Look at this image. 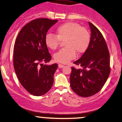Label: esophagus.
Wrapping results in <instances>:
<instances>
[{"instance_id": "34e87169", "label": "esophagus", "mask_w": 122, "mask_h": 122, "mask_svg": "<svg viewBox=\"0 0 122 122\" xmlns=\"http://www.w3.org/2000/svg\"><path fill=\"white\" fill-rule=\"evenodd\" d=\"M64 66V65H62V64H58V67L60 68H63Z\"/></svg>"}]
</instances>
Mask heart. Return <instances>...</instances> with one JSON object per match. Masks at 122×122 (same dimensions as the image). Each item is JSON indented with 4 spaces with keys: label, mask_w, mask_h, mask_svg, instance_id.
I'll use <instances>...</instances> for the list:
<instances>
[{
    "label": "heart",
    "mask_w": 122,
    "mask_h": 122,
    "mask_svg": "<svg viewBox=\"0 0 122 122\" xmlns=\"http://www.w3.org/2000/svg\"><path fill=\"white\" fill-rule=\"evenodd\" d=\"M65 48L55 54L57 62L66 64L76 57V51L81 54L88 49L91 42V34L88 30L75 22H66L61 24L56 29V35L48 33L45 37L46 46L55 50L60 40H65Z\"/></svg>",
    "instance_id": "heart-1"
}]
</instances>
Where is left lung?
<instances>
[{
    "mask_svg": "<svg viewBox=\"0 0 122 122\" xmlns=\"http://www.w3.org/2000/svg\"><path fill=\"white\" fill-rule=\"evenodd\" d=\"M91 42L88 49L75 64L82 69L72 67L70 85L73 91L82 97H89L99 91L109 76V52L103 36L91 23Z\"/></svg>",
    "mask_w": 122,
    "mask_h": 122,
    "instance_id": "1",
    "label": "left lung"
}]
</instances>
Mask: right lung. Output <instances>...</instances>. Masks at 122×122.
I'll use <instances>...</instances> for the list:
<instances>
[{
	"label": "right lung",
	"instance_id": "add662e5",
	"mask_svg": "<svg viewBox=\"0 0 122 122\" xmlns=\"http://www.w3.org/2000/svg\"><path fill=\"white\" fill-rule=\"evenodd\" d=\"M57 21L45 18L32 20L21 29L15 41V72L21 85L33 95H43L53 84L54 74L58 65H44L43 62L47 63L51 59L45 37Z\"/></svg>",
	"mask_w": 122,
	"mask_h": 122
}]
</instances>
